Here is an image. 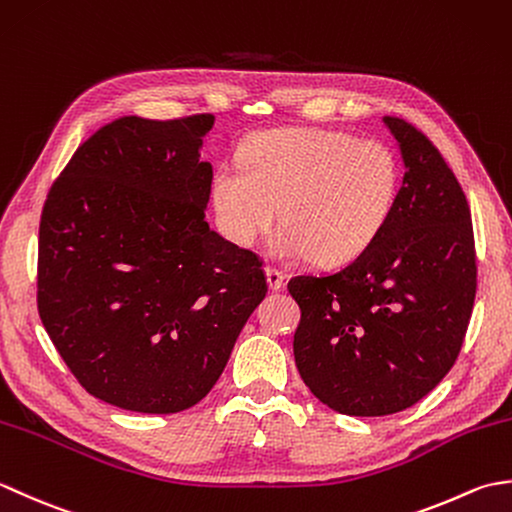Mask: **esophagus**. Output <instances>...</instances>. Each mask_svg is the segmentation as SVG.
Returning a JSON list of instances; mask_svg holds the SVG:
<instances>
[{
	"label": "esophagus",
	"mask_w": 512,
	"mask_h": 512,
	"mask_svg": "<svg viewBox=\"0 0 512 512\" xmlns=\"http://www.w3.org/2000/svg\"><path fill=\"white\" fill-rule=\"evenodd\" d=\"M266 281H268V288L277 292V290L284 288V273H281V270H277V268H273V266H266Z\"/></svg>",
	"instance_id": "obj_1"
}]
</instances>
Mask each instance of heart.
<instances>
[{"instance_id": "b5f03b06", "label": "heart", "mask_w": 512, "mask_h": 512, "mask_svg": "<svg viewBox=\"0 0 512 512\" xmlns=\"http://www.w3.org/2000/svg\"><path fill=\"white\" fill-rule=\"evenodd\" d=\"M239 165L215 167L211 202L224 233L253 246L281 217L273 255L347 264L372 246L394 211L398 162L378 140L314 127L250 136Z\"/></svg>"}]
</instances>
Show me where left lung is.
I'll return each instance as SVG.
<instances>
[{"label":"left lung","instance_id":"1","mask_svg":"<svg viewBox=\"0 0 512 512\" xmlns=\"http://www.w3.org/2000/svg\"><path fill=\"white\" fill-rule=\"evenodd\" d=\"M405 178L376 242L339 273L292 277L295 363L323 405L389 416L438 387L460 354L475 288L471 211L431 140L385 116Z\"/></svg>","mask_w":512,"mask_h":512}]
</instances>
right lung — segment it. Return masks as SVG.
Masks as SVG:
<instances>
[{
    "label": "right lung",
    "instance_id": "right-lung-1",
    "mask_svg": "<svg viewBox=\"0 0 512 512\" xmlns=\"http://www.w3.org/2000/svg\"><path fill=\"white\" fill-rule=\"evenodd\" d=\"M213 123L118 118L74 151L43 204L39 317L85 391L114 407L200 402L266 297L259 257L204 220Z\"/></svg>",
    "mask_w": 512,
    "mask_h": 512
}]
</instances>
